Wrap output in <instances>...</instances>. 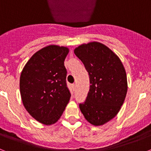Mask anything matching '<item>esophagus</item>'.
<instances>
[{"label": "esophagus", "instance_id": "esophagus-1", "mask_svg": "<svg viewBox=\"0 0 151 151\" xmlns=\"http://www.w3.org/2000/svg\"><path fill=\"white\" fill-rule=\"evenodd\" d=\"M71 87H72V90H73V91H74V90H75V88H76V85H75V84H72Z\"/></svg>", "mask_w": 151, "mask_h": 151}]
</instances>
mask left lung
Segmentation results:
<instances>
[{
    "label": "left lung",
    "instance_id": "obj_1",
    "mask_svg": "<svg viewBox=\"0 0 151 151\" xmlns=\"http://www.w3.org/2000/svg\"><path fill=\"white\" fill-rule=\"evenodd\" d=\"M74 54L85 67L90 78L86 101L80 104L85 119L94 126L103 125L117 114L124 102L127 81L120 58L104 44H83Z\"/></svg>",
    "mask_w": 151,
    "mask_h": 151
}]
</instances>
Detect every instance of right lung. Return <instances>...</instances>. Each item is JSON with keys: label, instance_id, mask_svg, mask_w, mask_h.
I'll use <instances>...</instances> for the list:
<instances>
[{"label": "right lung", "instance_id": "1", "mask_svg": "<svg viewBox=\"0 0 151 151\" xmlns=\"http://www.w3.org/2000/svg\"><path fill=\"white\" fill-rule=\"evenodd\" d=\"M66 47L49 45L37 51L23 68L20 91L23 104L36 121L46 125L60 119L69 103L64 60Z\"/></svg>", "mask_w": 151, "mask_h": 151}]
</instances>
